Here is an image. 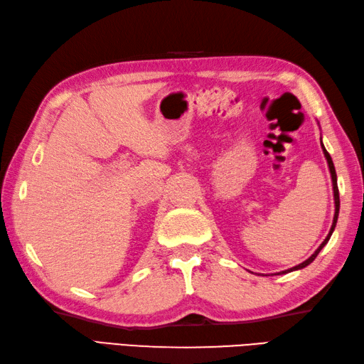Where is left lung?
<instances>
[{"label":"left lung","mask_w":364,"mask_h":364,"mask_svg":"<svg viewBox=\"0 0 364 364\" xmlns=\"http://www.w3.org/2000/svg\"><path fill=\"white\" fill-rule=\"evenodd\" d=\"M318 124V122H317ZM321 146H322V151H323V155H325V160H327V163H328V169H330V176H331V185H333V198H335V215H333V223H331V228H330V232H328V235L325 237V240L321 243V247H318L313 255H311L306 261H303L301 264H299V265H295V267H292V269H287V270H283V272H279V273H277V275H284V273H289V272H295V270H301V269H305V267H308L311 262L314 261V259L317 257V255L321 253V250L325 247V245L328 243V240H330V237H331V234H333V231H335V228H336V223H338V215H339V190H338V177H336V169H335V165H333V160H331V157H330V154L327 152V149H325V146H323V143H322V139H321Z\"/></svg>","instance_id":"obj_1"}]
</instances>
